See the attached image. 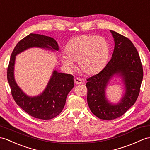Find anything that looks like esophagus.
<instances>
[{
	"label": "esophagus",
	"instance_id": "1",
	"mask_svg": "<svg viewBox=\"0 0 150 150\" xmlns=\"http://www.w3.org/2000/svg\"><path fill=\"white\" fill-rule=\"evenodd\" d=\"M74 82H75V83L76 85H79V84H81V83H82V80L81 79L79 78H75L74 79Z\"/></svg>",
	"mask_w": 150,
	"mask_h": 150
}]
</instances>
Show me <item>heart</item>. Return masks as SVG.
Returning a JSON list of instances; mask_svg holds the SVG:
<instances>
[{
  "instance_id": "heart-1",
  "label": "heart",
  "mask_w": 150,
  "mask_h": 150,
  "mask_svg": "<svg viewBox=\"0 0 150 150\" xmlns=\"http://www.w3.org/2000/svg\"><path fill=\"white\" fill-rule=\"evenodd\" d=\"M65 53L61 57L62 62L68 68L74 67L79 61L81 70L88 75L99 72L105 66L109 54L107 41L102 36L83 34L68 41Z\"/></svg>"
}]
</instances>
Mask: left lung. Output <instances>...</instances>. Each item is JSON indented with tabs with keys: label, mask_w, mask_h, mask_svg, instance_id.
I'll return each mask as SVG.
<instances>
[{
	"label": "left lung",
	"mask_w": 150,
	"mask_h": 150,
	"mask_svg": "<svg viewBox=\"0 0 150 150\" xmlns=\"http://www.w3.org/2000/svg\"><path fill=\"white\" fill-rule=\"evenodd\" d=\"M114 40L111 59L98 74L87 79V100L92 113L103 120H112L124 114L138 98L143 78V69L136 48L132 41L121 34L110 30ZM114 74L122 78L125 91L117 104L107 100L105 90Z\"/></svg>",
	"instance_id": "8db88e82"
}]
</instances>
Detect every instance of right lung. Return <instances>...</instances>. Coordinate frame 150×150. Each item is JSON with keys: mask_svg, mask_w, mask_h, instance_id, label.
Masks as SVG:
<instances>
[{"mask_svg": "<svg viewBox=\"0 0 150 150\" xmlns=\"http://www.w3.org/2000/svg\"><path fill=\"white\" fill-rule=\"evenodd\" d=\"M38 47L58 51L59 46L54 38L41 34H30L17 43L12 52L7 76L11 95L17 105L30 116L40 120H50L60 114L64 107L68 94L74 86V76L54 70L46 88L36 96H29L17 85L14 76L16 55L28 48Z\"/></svg>", "mask_w": 150, "mask_h": 150, "instance_id": "obj_1", "label": "right lung"}]
</instances>
